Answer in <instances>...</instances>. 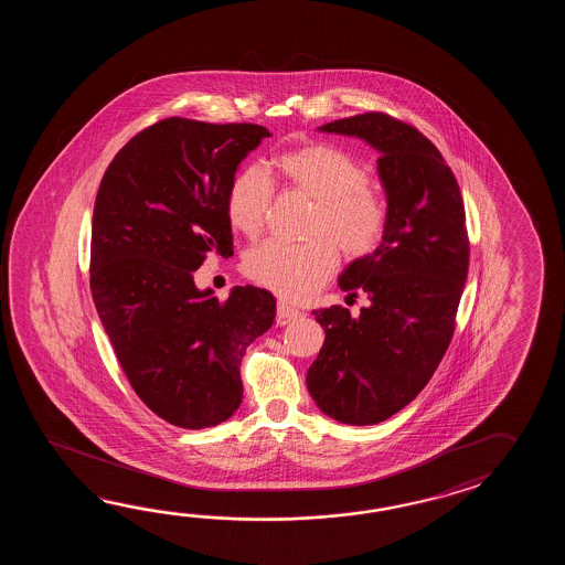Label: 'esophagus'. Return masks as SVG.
<instances>
[{
	"mask_svg": "<svg viewBox=\"0 0 565 565\" xmlns=\"http://www.w3.org/2000/svg\"><path fill=\"white\" fill-rule=\"evenodd\" d=\"M300 312L295 309V307H290L287 302H282V300H278L277 305V323L278 324H288L292 323V321H297L299 319Z\"/></svg>",
	"mask_w": 565,
	"mask_h": 565,
	"instance_id": "1",
	"label": "esophagus"
}]
</instances>
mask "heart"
Wrapping results in <instances>:
<instances>
[{"mask_svg":"<svg viewBox=\"0 0 565 565\" xmlns=\"http://www.w3.org/2000/svg\"><path fill=\"white\" fill-rule=\"evenodd\" d=\"M278 175L317 204L312 234L329 236L348 256H365L382 241L387 220L384 193L367 183L360 161L335 145L309 143L275 159ZM273 183L260 168L242 169L230 185L228 222L254 238L265 228ZM332 242V243H333ZM327 238L307 246L268 241L244 258L254 282L288 300L311 297L339 266L337 247Z\"/></svg>","mask_w":565,"mask_h":565,"instance_id":"b5f03b06","label":"heart"}]
</instances>
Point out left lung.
Instances as JSON below:
<instances>
[{
  "label": "left lung",
  "instance_id": "obj_1",
  "mask_svg": "<svg viewBox=\"0 0 565 565\" xmlns=\"http://www.w3.org/2000/svg\"><path fill=\"white\" fill-rule=\"evenodd\" d=\"M319 131L358 137L380 153L384 236L337 280L348 297L365 292L370 307L360 317L339 305L312 311L324 343L307 372L317 408L367 426L406 408L446 353L469 273L467 217L452 171L414 127L365 113Z\"/></svg>",
  "mask_w": 565,
  "mask_h": 565
}]
</instances>
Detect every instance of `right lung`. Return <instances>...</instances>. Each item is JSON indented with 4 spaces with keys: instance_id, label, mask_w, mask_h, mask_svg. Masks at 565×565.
<instances>
[{
    "instance_id": "1",
    "label": "right lung",
    "mask_w": 565,
    "mask_h": 565,
    "mask_svg": "<svg viewBox=\"0 0 565 565\" xmlns=\"http://www.w3.org/2000/svg\"><path fill=\"white\" fill-rule=\"evenodd\" d=\"M260 125L159 120L110 161L96 193L90 290L132 390L190 430L228 420L242 402L246 348L277 317L265 288H198L204 254L232 256L226 202Z\"/></svg>"
}]
</instances>
